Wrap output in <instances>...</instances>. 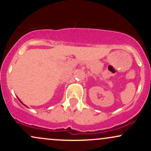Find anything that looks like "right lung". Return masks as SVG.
Returning <instances> with one entry per match:
<instances>
[{
	"label": "right lung",
	"instance_id": "obj_1",
	"mask_svg": "<svg viewBox=\"0 0 151 151\" xmlns=\"http://www.w3.org/2000/svg\"><path fill=\"white\" fill-rule=\"evenodd\" d=\"M18 100H19V101H20V102H21V103H22V101H20V99H18ZM23 104V105H24V106H25V104Z\"/></svg>",
	"mask_w": 151,
	"mask_h": 151
}]
</instances>
